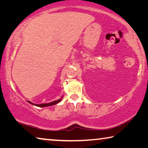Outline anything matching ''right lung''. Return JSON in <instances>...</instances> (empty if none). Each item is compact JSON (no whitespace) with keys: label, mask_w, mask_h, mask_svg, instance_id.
Listing matches in <instances>:
<instances>
[{"label":"right lung","mask_w":148,"mask_h":148,"mask_svg":"<svg viewBox=\"0 0 148 148\" xmlns=\"http://www.w3.org/2000/svg\"><path fill=\"white\" fill-rule=\"evenodd\" d=\"M62 98L59 99V100H57V101H53V102H49V103H47V104H36L32 103V102H30V101H27V102H29L30 104H32V105H34V106H38V107H46V106H53V105H55V104H57V103H59V102L61 101Z\"/></svg>","instance_id":"obj_1"}]
</instances>
